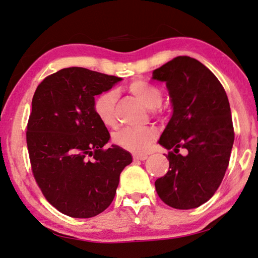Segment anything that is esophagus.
Wrapping results in <instances>:
<instances>
[{"label": "esophagus", "mask_w": 258, "mask_h": 258, "mask_svg": "<svg viewBox=\"0 0 258 258\" xmlns=\"http://www.w3.org/2000/svg\"><path fill=\"white\" fill-rule=\"evenodd\" d=\"M148 157L145 156V154H141V156H138V154H135V156H133V160L134 161H144L145 159H147Z\"/></svg>", "instance_id": "esophagus-1"}]
</instances>
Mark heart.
<instances>
[{
  "instance_id": "obj_1",
  "label": "heart",
  "mask_w": 258,
  "mask_h": 258,
  "mask_svg": "<svg viewBox=\"0 0 258 258\" xmlns=\"http://www.w3.org/2000/svg\"><path fill=\"white\" fill-rule=\"evenodd\" d=\"M127 88L130 92L141 100L148 108L156 109L161 105L162 91L156 84L139 79L131 82ZM115 102L116 95L111 90L101 92L93 99V111L98 119L106 126L115 125ZM157 134V130L152 126L124 127L114 134L113 141L117 147L126 151L140 154L148 151L150 144L156 140Z\"/></svg>"
}]
</instances>
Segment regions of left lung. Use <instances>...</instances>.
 Instances as JSON below:
<instances>
[{
	"instance_id": "obj_1",
	"label": "left lung",
	"mask_w": 258,
	"mask_h": 258,
	"mask_svg": "<svg viewBox=\"0 0 258 258\" xmlns=\"http://www.w3.org/2000/svg\"><path fill=\"white\" fill-rule=\"evenodd\" d=\"M165 81L174 113L159 140L169 170L154 182L163 203L179 210L199 208L219 188L235 140L227 93L198 59L177 56L152 72ZM184 148L185 155H179Z\"/></svg>"
}]
</instances>
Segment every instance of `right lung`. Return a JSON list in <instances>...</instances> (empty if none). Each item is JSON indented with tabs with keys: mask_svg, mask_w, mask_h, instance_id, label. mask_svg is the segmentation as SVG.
<instances>
[{
	"mask_svg": "<svg viewBox=\"0 0 258 258\" xmlns=\"http://www.w3.org/2000/svg\"><path fill=\"white\" fill-rule=\"evenodd\" d=\"M121 78L84 68L46 77L32 97L27 147L32 175L45 199L72 218H91L113 202L132 156L105 149L109 132L93 111L95 96Z\"/></svg>",
	"mask_w": 258,
	"mask_h": 258,
	"instance_id": "obj_1",
	"label": "right lung"
}]
</instances>
